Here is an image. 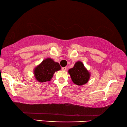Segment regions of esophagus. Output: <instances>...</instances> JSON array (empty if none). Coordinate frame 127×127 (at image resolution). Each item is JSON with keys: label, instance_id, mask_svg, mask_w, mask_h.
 I'll return each instance as SVG.
<instances>
[{"label": "esophagus", "instance_id": "esophagus-1", "mask_svg": "<svg viewBox=\"0 0 127 127\" xmlns=\"http://www.w3.org/2000/svg\"><path fill=\"white\" fill-rule=\"evenodd\" d=\"M62 70H63V71H66V67H63V68H62Z\"/></svg>", "mask_w": 127, "mask_h": 127}]
</instances>
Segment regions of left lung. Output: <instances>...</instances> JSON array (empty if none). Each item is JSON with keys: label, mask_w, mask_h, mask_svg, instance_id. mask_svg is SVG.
<instances>
[{"label": "left lung", "mask_w": 127, "mask_h": 127, "mask_svg": "<svg viewBox=\"0 0 127 127\" xmlns=\"http://www.w3.org/2000/svg\"><path fill=\"white\" fill-rule=\"evenodd\" d=\"M68 73L72 81L78 86H82L87 83L91 77V72L81 61L75 63L74 67L69 69Z\"/></svg>", "instance_id": "1"}]
</instances>
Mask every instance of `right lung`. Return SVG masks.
<instances>
[{
    "label": "right lung",
    "instance_id": "right-lung-1",
    "mask_svg": "<svg viewBox=\"0 0 127 127\" xmlns=\"http://www.w3.org/2000/svg\"><path fill=\"white\" fill-rule=\"evenodd\" d=\"M61 69V66L58 62H55L52 58H47L35 67L33 74L37 82H45L51 81L55 72Z\"/></svg>",
    "mask_w": 127,
    "mask_h": 127
}]
</instances>
